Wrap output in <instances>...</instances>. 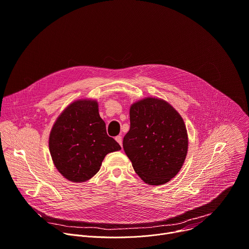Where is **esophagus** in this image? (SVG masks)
Here are the masks:
<instances>
[{"label":"esophagus","instance_id":"esophagus-1","mask_svg":"<svg viewBox=\"0 0 249 249\" xmlns=\"http://www.w3.org/2000/svg\"><path fill=\"white\" fill-rule=\"evenodd\" d=\"M116 140H117V142L122 146L123 145V138H122V136L121 135H118L117 137H116Z\"/></svg>","mask_w":249,"mask_h":249}]
</instances>
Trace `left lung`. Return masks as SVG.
<instances>
[{
	"label": "left lung",
	"mask_w": 249,
	"mask_h": 249,
	"mask_svg": "<svg viewBox=\"0 0 249 249\" xmlns=\"http://www.w3.org/2000/svg\"><path fill=\"white\" fill-rule=\"evenodd\" d=\"M129 120L123 146L135 173L147 184L169 182L187 154V130L181 116L163 99L146 97L130 106Z\"/></svg>",
	"instance_id": "1"
}]
</instances>
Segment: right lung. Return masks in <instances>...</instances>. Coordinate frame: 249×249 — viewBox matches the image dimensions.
Instances as JSON below:
<instances>
[{
	"instance_id": "obj_1",
	"label": "right lung",
	"mask_w": 249,
	"mask_h": 249,
	"mask_svg": "<svg viewBox=\"0 0 249 249\" xmlns=\"http://www.w3.org/2000/svg\"><path fill=\"white\" fill-rule=\"evenodd\" d=\"M107 134L98 102L79 99L57 118L49 136V150L59 173L73 182H84L100 170L105 156L121 150Z\"/></svg>"
}]
</instances>
